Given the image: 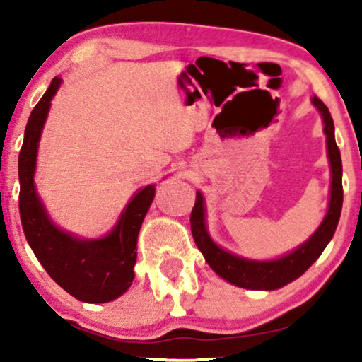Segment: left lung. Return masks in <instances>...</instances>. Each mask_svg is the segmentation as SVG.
Listing matches in <instances>:
<instances>
[{
    "label": "left lung",
    "mask_w": 362,
    "mask_h": 362,
    "mask_svg": "<svg viewBox=\"0 0 362 362\" xmlns=\"http://www.w3.org/2000/svg\"><path fill=\"white\" fill-rule=\"evenodd\" d=\"M316 110L321 113L323 132L326 135V153H328L331 185L328 211L313 234L300 244L296 249L286 252L285 255L272 260H254L235 255L222 249L212 239L206 224V202L201 191L196 192V204L191 212V232L201 254L204 255L207 265L221 279L229 284L247 290H279L288 285L305 274L311 265L323 254L326 245L333 239L338 227L341 207H343V165L341 153L334 140V123L328 107L318 97H311Z\"/></svg>",
    "instance_id": "left-lung-1"
}]
</instances>
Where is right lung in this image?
Wrapping results in <instances>:
<instances>
[{
    "label": "right lung",
    "mask_w": 362,
    "mask_h": 362,
    "mask_svg": "<svg viewBox=\"0 0 362 362\" xmlns=\"http://www.w3.org/2000/svg\"><path fill=\"white\" fill-rule=\"evenodd\" d=\"M61 83V77L52 78L24 130L18 160L21 224L34 255L59 286L86 303H108L125 293L135 279L138 234L155 197L156 185L138 189L113 229L100 239H83L54 224L37 194L34 173L42 128Z\"/></svg>",
    "instance_id": "right-lung-1"
}]
</instances>
